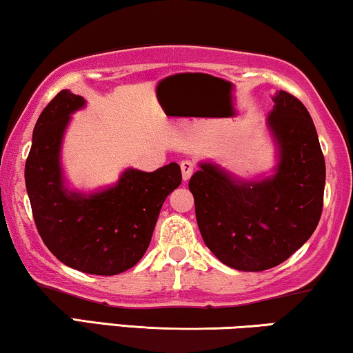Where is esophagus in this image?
I'll return each instance as SVG.
<instances>
[{
    "label": "esophagus",
    "instance_id": "obj_1",
    "mask_svg": "<svg viewBox=\"0 0 353 353\" xmlns=\"http://www.w3.org/2000/svg\"><path fill=\"white\" fill-rule=\"evenodd\" d=\"M181 171H182V177L183 181H188L192 177L193 171H194V163L190 160H183L181 163Z\"/></svg>",
    "mask_w": 353,
    "mask_h": 353
}]
</instances>
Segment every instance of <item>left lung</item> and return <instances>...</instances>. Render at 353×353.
Returning a JSON list of instances; mask_svg holds the SVG:
<instances>
[{
  "instance_id": "left-lung-1",
  "label": "left lung",
  "mask_w": 353,
  "mask_h": 353,
  "mask_svg": "<svg viewBox=\"0 0 353 353\" xmlns=\"http://www.w3.org/2000/svg\"><path fill=\"white\" fill-rule=\"evenodd\" d=\"M272 101L268 125L281 145L274 177L236 182L204 163L188 182L204 243L239 271L285 261L311 238L323 209L325 159L311 115L288 92H276Z\"/></svg>"
}]
</instances>
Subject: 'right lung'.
<instances>
[{"mask_svg": "<svg viewBox=\"0 0 353 353\" xmlns=\"http://www.w3.org/2000/svg\"><path fill=\"white\" fill-rule=\"evenodd\" d=\"M82 106V97L61 90L41 112L25 163L26 192L41 239L57 259L87 274L114 276L143 259L163 203L182 174L177 163L154 172L128 170L106 192L68 194L60 144L70 114Z\"/></svg>", "mask_w": 353, "mask_h": 353, "instance_id": "1", "label": "right lung"}]
</instances>
